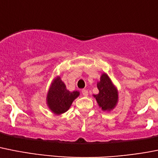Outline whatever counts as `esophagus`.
Returning a JSON list of instances; mask_svg holds the SVG:
<instances>
[{"instance_id":"obj_1","label":"esophagus","mask_w":158,"mask_h":158,"mask_svg":"<svg viewBox=\"0 0 158 158\" xmlns=\"http://www.w3.org/2000/svg\"><path fill=\"white\" fill-rule=\"evenodd\" d=\"M81 93H82V95L85 96V97H87V96H88V94H89L88 90H86V89H82Z\"/></svg>"}]
</instances>
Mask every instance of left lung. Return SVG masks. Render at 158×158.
I'll return each instance as SVG.
<instances>
[{"label": "left lung", "instance_id": "8db88e82", "mask_svg": "<svg viewBox=\"0 0 158 158\" xmlns=\"http://www.w3.org/2000/svg\"><path fill=\"white\" fill-rule=\"evenodd\" d=\"M99 94L94 95L102 110H111L116 106L118 101V93L117 88L113 85L107 74L103 73L98 82Z\"/></svg>", "mask_w": 158, "mask_h": 158}]
</instances>
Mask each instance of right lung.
<instances>
[{"instance_id":"right-lung-1","label":"right lung","mask_w":158,"mask_h":158,"mask_svg":"<svg viewBox=\"0 0 158 158\" xmlns=\"http://www.w3.org/2000/svg\"><path fill=\"white\" fill-rule=\"evenodd\" d=\"M78 91L69 92L64 82L57 77L52 81L47 95V104L51 111L56 114L65 113L69 109L73 102L79 96Z\"/></svg>"}]
</instances>
